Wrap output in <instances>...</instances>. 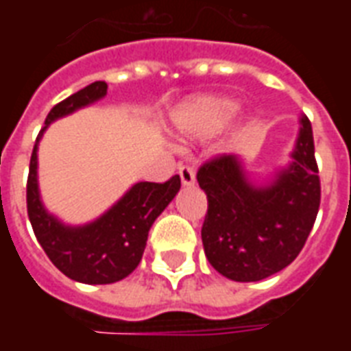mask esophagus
I'll return each instance as SVG.
<instances>
[{
    "label": "esophagus",
    "mask_w": 351,
    "mask_h": 351,
    "mask_svg": "<svg viewBox=\"0 0 351 351\" xmlns=\"http://www.w3.org/2000/svg\"><path fill=\"white\" fill-rule=\"evenodd\" d=\"M178 175H180L182 186H193V182H195V173L188 165H182V167L178 169Z\"/></svg>",
    "instance_id": "34e87169"
}]
</instances>
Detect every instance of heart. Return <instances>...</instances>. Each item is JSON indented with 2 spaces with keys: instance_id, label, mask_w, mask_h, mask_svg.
<instances>
[{
  "instance_id": "obj_1",
  "label": "heart",
  "mask_w": 351,
  "mask_h": 351,
  "mask_svg": "<svg viewBox=\"0 0 351 351\" xmlns=\"http://www.w3.org/2000/svg\"><path fill=\"white\" fill-rule=\"evenodd\" d=\"M239 112L235 101L218 95H201L184 101L173 112V125L184 141H206L228 128Z\"/></svg>"
}]
</instances>
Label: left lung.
I'll return each mask as SVG.
<instances>
[{
    "mask_svg": "<svg viewBox=\"0 0 351 351\" xmlns=\"http://www.w3.org/2000/svg\"><path fill=\"white\" fill-rule=\"evenodd\" d=\"M208 199L201 239L208 263L226 278L258 282L291 263L319 208V176L308 118H299L291 161L256 182L239 156H220L197 173Z\"/></svg>",
    "mask_w": 351,
    "mask_h": 351,
    "instance_id": "1",
    "label": "left lung"
}]
</instances>
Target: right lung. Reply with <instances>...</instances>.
I'll return each mask as SVG.
<instances>
[{
	"label": "right lung",
	"instance_id": "add662e5",
	"mask_svg": "<svg viewBox=\"0 0 351 351\" xmlns=\"http://www.w3.org/2000/svg\"><path fill=\"white\" fill-rule=\"evenodd\" d=\"M107 90V82L97 80L52 107L35 141L26 186L27 216L43 250L67 278L82 284H112L135 271L152 223L180 190L178 175L163 184H133L107 213L82 226L64 223L43 205L37 180V148L43 133L52 122L103 99Z\"/></svg>",
	"mask_w": 351,
	"mask_h": 351
}]
</instances>
